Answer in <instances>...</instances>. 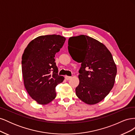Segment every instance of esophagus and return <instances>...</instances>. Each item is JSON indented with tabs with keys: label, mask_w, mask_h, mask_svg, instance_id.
<instances>
[{
	"label": "esophagus",
	"mask_w": 135,
	"mask_h": 135,
	"mask_svg": "<svg viewBox=\"0 0 135 135\" xmlns=\"http://www.w3.org/2000/svg\"><path fill=\"white\" fill-rule=\"evenodd\" d=\"M65 79H66V80H70L71 78V76H68V75H66L65 76Z\"/></svg>",
	"instance_id": "esophagus-1"
}]
</instances>
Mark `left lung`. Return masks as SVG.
Here are the masks:
<instances>
[{"mask_svg": "<svg viewBox=\"0 0 135 135\" xmlns=\"http://www.w3.org/2000/svg\"><path fill=\"white\" fill-rule=\"evenodd\" d=\"M68 50L73 60L81 63L76 95L87 104L99 103L115 83L117 69L112 54L104 44L84 35L69 38Z\"/></svg>", "mask_w": 135, "mask_h": 135, "instance_id": "1", "label": "left lung"}]
</instances>
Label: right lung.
Instances as JSON below:
<instances>
[{"label":"right lung","mask_w":135,"mask_h":135,"mask_svg":"<svg viewBox=\"0 0 135 135\" xmlns=\"http://www.w3.org/2000/svg\"><path fill=\"white\" fill-rule=\"evenodd\" d=\"M66 38L60 35H42L28 43L22 57L23 83L28 95L39 104L46 105L56 96V85L64 77L58 75L55 54Z\"/></svg>","instance_id":"1"}]
</instances>
